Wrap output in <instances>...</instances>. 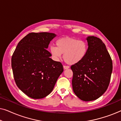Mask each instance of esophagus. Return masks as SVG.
I'll return each instance as SVG.
<instances>
[{
  "instance_id": "esophagus-1",
  "label": "esophagus",
  "mask_w": 121,
  "mask_h": 121,
  "mask_svg": "<svg viewBox=\"0 0 121 121\" xmlns=\"http://www.w3.org/2000/svg\"><path fill=\"white\" fill-rule=\"evenodd\" d=\"M69 68V66H66V65H64L63 66V68H64V69H68Z\"/></svg>"
}]
</instances>
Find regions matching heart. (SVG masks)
Instances as JSON below:
<instances>
[{"mask_svg": "<svg viewBox=\"0 0 121 121\" xmlns=\"http://www.w3.org/2000/svg\"><path fill=\"white\" fill-rule=\"evenodd\" d=\"M56 44V47L51 46L49 48L53 58L56 60H60L64 54V61L70 65L77 64L83 60L88 49V45L85 41L69 37L58 39Z\"/></svg>", "mask_w": 121, "mask_h": 121, "instance_id": "heart-1", "label": "heart"}]
</instances>
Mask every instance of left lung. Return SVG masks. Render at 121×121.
Wrapping results in <instances>:
<instances>
[{
  "instance_id": "8db88e82",
  "label": "left lung",
  "mask_w": 121,
  "mask_h": 121,
  "mask_svg": "<svg viewBox=\"0 0 121 121\" xmlns=\"http://www.w3.org/2000/svg\"><path fill=\"white\" fill-rule=\"evenodd\" d=\"M88 49L83 60L71 66L74 92L84 101L96 100L110 84L112 61L105 44L99 38H86Z\"/></svg>"
}]
</instances>
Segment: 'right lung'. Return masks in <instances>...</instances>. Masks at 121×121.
<instances>
[{
    "instance_id": "right-lung-1",
    "label": "right lung",
    "mask_w": 121,
    "mask_h": 121,
    "mask_svg": "<svg viewBox=\"0 0 121 121\" xmlns=\"http://www.w3.org/2000/svg\"><path fill=\"white\" fill-rule=\"evenodd\" d=\"M56 35L30 33L18 43L11 58L16 85L31 98L42 99L52 91L62 72V63L52 60L47 49Z\"/></svg>"
}]
</instances>
